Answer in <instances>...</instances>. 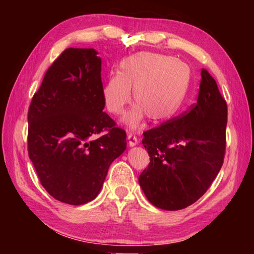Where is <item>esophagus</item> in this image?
<instances>
[{
	"label": "esophagus",
	"instance_id": "obj_1",
	"mask_svg": "<svg viewBox=\"0 0 254 254\" xmlns=\"http://www.w3.org/2000/svg\"><path fill=\"white\" fill-rule=\"evenodd\" d=\"M127 141H128V145H130V147H134V145L139 143V139H137L134 133H128Z\"/></svg>",
	"mask_w": 254,
	"mask_h": 254
}]
</instances>
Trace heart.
Listing matches in <instances>:
<instances>
[{"mask_svg":"<svg viewBox=\"0 0 254 254\" xmlns=\"http://www.w3.org/2000/svg\"><path fill=\"white\" fill-rule=\"evenodd\" d=\"M190 68L170 56L139 53L124 58L119 64L117 75L105 80L102 97L107 112L121 114L131 100L135 105L123 118L130 128H136L145 115L160 122L175 114L186 95Z\"/></svg>","mask_w":254,"mask_h":254,"instance_id":"heart-1","label":"heart"}]
</instances>
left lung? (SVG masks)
I'll return each mask as SVG.
<instances>
[{"label":"left lung","mask_w":254,"mask_h":254,"mask_svg":"<svg viewBox=\"0 0 254 254\" xmlns=\"http://www.w3.org/2000/svg\"><path fill=\"white\" fill-rule=\"evenodd\" d=\"M197 103L143 133L150 163L139 184L152 205L178 210L203 196L221 170L226 148L227 105L209 72L201 69Z\"/></svg>","instance_id":"obj_1"}]
</instances>
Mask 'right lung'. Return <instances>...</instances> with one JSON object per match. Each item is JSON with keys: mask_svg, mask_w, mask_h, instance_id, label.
I'll return each mask as SVG.
<instances>
[{"mask_svg": "<svg viewBox=\"0 0 254 254\" xmlns=\"http://www.w3.org/2000/svg\"><path fill=\"white\" fill-rule=\"evenodd\" d=\"M101 70L95 49H66L29 107V158L46 190L66 204L95 198L127 149L126 131L103 112Z\"/></svg>", "mask_w": 254, "mask_h": 254, "instance_id": "add662e5", "label": "right lung"}]
</instances>
